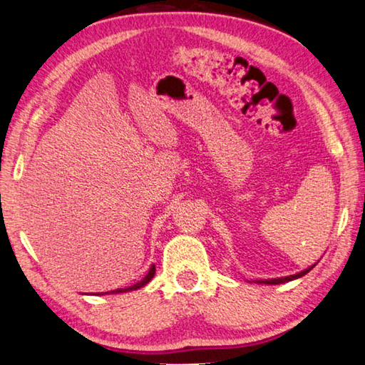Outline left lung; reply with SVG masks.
<instances>
[{
    "label": "left lung",
    "instance_id": "8db88e82",
    "mask_svg": "<svg viewBox=\"0 0 365 365\" xmlns=\"http://www.w3.org/2000/svg\"><path fill=\"white\" fill-rule=\"evenodd\" d=\"M315 265H312V267H309L307 270H304V272H301V273H296V274H291V277H284V278H277V279H260V282H257V283H264V284H282V283H288V282H291V279H296V278H301V277H304V274L306 273H309L310 270H312Z\"/></svg>",
    "mask_w": 365,
    "mask_h": 365
}]
</instances>
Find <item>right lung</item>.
Returning <instances> with one entry per match:
<instances>
[{
	"label": "right lung",
	"instance_id": "1",
	"mask_svg": "<svg viewBox=\"0 0 365 365\" xmlns=\"http://www.w3.org/2000/svg\"><path fill=\"white\" fill-rule=\"evenodd\" d=\"M153 274H155V265H152V268H150V270H148V273L145 274V278H143L142 282L135 283L133 286H129V288H121V289H115V291H110V292H113V294H118V292H128V291L139 289V288H142V286H145L148 282H150V279L153 278Z\"/></svg>",
	"mask_w": 365,
	"mask_h": 365
}]
</instances>
